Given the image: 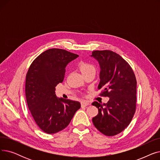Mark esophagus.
Segmentation results:
<instances>
[{"label":"esophagus","instance_id":"1","mask_svg":"<svg viewBox=\"0 0 160 160\" xmlns=\"http://www.w3.org/2000/svg\"><path fill=\"white\" fill-rule=\"evenodd\" d=\"M88 105H89V102L86 101V100H83V101L81 102V106H82V107H86V106H88Z\"/></svg>","mask_w":160,"mask_h":160}]
</instances>
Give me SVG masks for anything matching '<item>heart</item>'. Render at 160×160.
I'll return each mask as SVG.
<instances>
[{
	"instance_id": "1",
	"label": "heart",
	"mask_w": 160,
	"mask_h": 160,
	"mask_svg": "<svg viewBox=\"0 0 160 160\" xmlns=\"http://www.w3.org/2000/svg\"><path fill=\"white\" fill-rule=\"evenodd\" d=\"M80 69L82 73H84L90 70H95V68L93 64L88 62H82L80 65Z\"/></svg>"
}]
</instances>
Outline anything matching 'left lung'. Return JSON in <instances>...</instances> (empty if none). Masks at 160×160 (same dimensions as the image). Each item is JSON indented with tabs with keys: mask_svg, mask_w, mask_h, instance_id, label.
Returning a JSON list of instances; mask_svg holds the SVG:
<instances>
[{
	"mask_svg": "<svg viewBox=\"0 0 160 160\" xmlns=\"http://www.w3.org/2000/svg\"><path fill=\"white\" fill-rule=\"evenodd\" d=\"M91 56L100 67L98 86V89H102L100 95L110 98L106 104L92 103L98 110L92 121L104 135L113 136L128 127L136 112V76L128 63L111 50H95Z\"/></svg>",
	"mask_w": 160,
	"mask_h": 160,
	"instance_id": "obj_1",
	"label": "left lung"
}]
</instances>
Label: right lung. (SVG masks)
Wrapping results in <instances>:
<instances>
[{"label": "right lung", "mask_w": 160, "mask_h": 160, "mask_svg": "<svg viewBox=\"0 0 160 160\" xmlns=\"http://www.w3.org/2000/svg\"><path fill=\"white\" fill-rule=\"evenodd\" d=\"M78 55L64 49L50 48L39 55L26 75L25 94L30 113L37 125L51 134L65 128L80 108V103L57 98L55 90L65 77L67 65Z\"/></svg>", "instance_id": "right-lung-1"}]
</instances>
